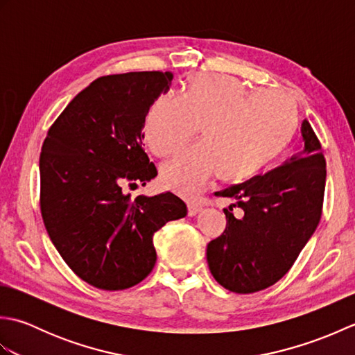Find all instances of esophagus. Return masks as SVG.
<instances>
[{
    "label": "esophagus",
    "mask_w": 355,
    "mask_h": 355,
    "mask_svg": "<svg viewBox=\"0 0 355 355\" xmlns=\"http://www.w3.org/2000/svg\"><path fill=\"white\" fill-rule=\"evenodd\" d=\"M202 210L201 205H198V202L195 201H189L187 202V214H189V216H195L197 214H200Z\"/></svg>",
    "instance_id": "34e87169"
}]
</instances>
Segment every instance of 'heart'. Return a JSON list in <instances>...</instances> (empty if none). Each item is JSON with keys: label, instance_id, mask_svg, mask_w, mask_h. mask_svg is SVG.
<instances>
[{"label": "heart", "instance_id": "1", "mask_svg": "<svg viewBox=\"0 0 355 355\" xmlns=\"http://www.w3.org/2000/svg\"><path fill=\"white\" fill-rule=\"evenodd\" d=\"M201 126L202 143L162 168V182L182 195H197L220 172L244 180L282 153L297 128V107L281 89L253 92L225 74H198L180 96L164 93L150 105L143 135L164 157L189 141Z\"/></svg>", "mask_w": 355, "mask_h": 355}]
</instances>
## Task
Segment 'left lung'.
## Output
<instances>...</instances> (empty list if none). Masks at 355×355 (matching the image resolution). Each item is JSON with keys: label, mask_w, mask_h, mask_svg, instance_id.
I'll list each match as a JSON object with an SVG mask.
<instances>
[{"label": "left lung", "mask_w": 355, "mask_h": 355, "mask_svg": "<svg viewBox=\"0 0 355 355\" xmlns=\"http://www.w3.org/2000/svg\"><path fill=\"white\" fill-rule=\"evenodd\" d=\"M300 132V153L263 175L215 193L236 200L224 209L227 225L206 253L210 273L229 291L248 294L276 284L318 227L327 162L308 120ZM233 207L243 210L241 217L232 215Z\"/></svg>", "instance_id": "1"}]
</instances>
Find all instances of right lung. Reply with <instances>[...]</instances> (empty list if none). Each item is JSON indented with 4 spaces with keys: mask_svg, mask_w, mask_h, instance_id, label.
<instances>
[{
    "mask_svg": "<svg viewBox=\"0 0 355 355\" xmlns=\"http://www.w3.org/2000/svg\"><path fill=\"white\" fill-rule=\"evenodd\" d=\"M171 71L111 74L92 82L51 125L40 157L41 214L53 245L82 281L125 290L153 271L154 233L187 215L171 192L125 193L157 177L141 146L145 117Z\"/></svg>",
    "mask_w": 355,
    "mask_h": 355,
    "instance_id": "obj_1",
    "label": "right lung"
}]
</instances>
